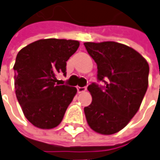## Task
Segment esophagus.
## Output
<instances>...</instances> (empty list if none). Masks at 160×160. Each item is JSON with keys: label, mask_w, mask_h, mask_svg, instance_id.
I'll list each match as a JSON object with an SVG mask.
<instances>
[{"label": "esophagus", "mask_w": 160, "mask_h": 160, "mask_svg": "<svg viewBox=\"0 0 160 160\" xmlns=\"http://www.w3.org/2000/svg\"><path fill=\"white\" fill-rule=\"evenodd\" d=\"M86 90H87V88L86 87H77L78 93H82V92H85Z\"/></svg>", "instance_id": "obj_1"}]
</instances>
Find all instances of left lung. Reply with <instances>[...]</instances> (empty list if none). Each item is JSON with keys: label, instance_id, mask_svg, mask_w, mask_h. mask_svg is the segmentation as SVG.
Wrapping results in <instances>:
<instances>
[{"label": "left lung", "instance_id": "1", "mask_svg": "<svg viewBox=\"0 0 160 160\" xmlns=\"http://www.w3.org/2000/svg\"><path fill=\"white\" fill-rule=\"evenodd\" d=\"M97 64V80L88 90L90 105L84 108L88 124L95 132L112 135L124 128L140 108L148 88L149 64L134 48L115 42H85Z\"/></svg>", "mask_w": 160, "mask_h": 160}]
</instances>
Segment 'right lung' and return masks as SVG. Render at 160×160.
Instances as JSON below:
<instances>
[{
    "label": "right lung",
    "mask_w": 160,
    "mask_h": 160,
    "mask_svg": "<svg viewBox=\"0 0 160 160\" xmlns=\"http://www.w3.org/2000/svg\"><path fill=\"white\" fill-rule=\"evenodd\" d=\"M79 46L78 41L43 39L18 53L13 67L16 96L25 118L36 128L58 127L76 95V88L56 83V76L66 74V62Z\"/></svg>",
    "instance_id": "add662e5"
}]
</instances>
